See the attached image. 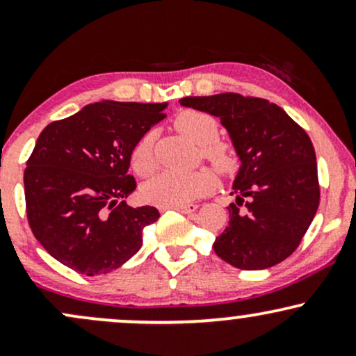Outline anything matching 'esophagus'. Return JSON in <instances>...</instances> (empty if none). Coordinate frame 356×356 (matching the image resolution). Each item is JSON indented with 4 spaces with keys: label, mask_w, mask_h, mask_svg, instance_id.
Returning a JSON list of instances; mask_svg holds the SVG:
<instances>
[{
    "label": "esophagus",
    "mask_w": 356,
    "mask_h": 356,
    "mask_svg": "<svg viewBox=\"0 0 356 356\" xmlns=\"http://www.w3.org/2000/svg\"><path fill=\"white\" fill-rule=\"evenodd\" d=\"M199 206H195V204H186V206H179V207H174L175 211L182 212V214H192V212L197 211Z\"/></svg>",
    "instance_id": "1"
}]
</instances>
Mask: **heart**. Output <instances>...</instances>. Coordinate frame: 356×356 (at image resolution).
I'll list each match as a JSON object with an SVG mask.
<instances>
[{
	"instance_id": "heart-1",
	"label": "heart",
	"mask_w": 356,
	"mask_h": 356,
	"mask_svg": "<svg viewBox=\"0 0 356 356\" xmlns=\"http://www.w3.org/2000/svg\"><path fill=\"white\" fill-rule=\"evenodd\" d=\"M174 127L194 144L201 145L202 155L220 174H231L238 165L234 150L218 140L219 124L209 113L201 110H182L174 118ZM130 164L138 175H149L157 165L154 152V134L147 132L134 145ZM214 187V179L206 170L197 172H174L165 170L154 175L142 186L144 201L159 207L186 206L202 197Z\"/></svg>"
}]
</instances>
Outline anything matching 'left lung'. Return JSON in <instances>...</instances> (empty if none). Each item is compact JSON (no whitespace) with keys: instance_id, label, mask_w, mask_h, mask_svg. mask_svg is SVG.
Segmentation results:
<instances>
[{"instance_id":"obj_1","label":"left lung","mask_w":356,"mask_h":356,"mask_svg":"<svg viewBox=\"0 0 356 356\" xmlns=\"http://www.w3.org/2000/svg\"><path fill=\"white\" fill-rule=\"evenodd\" d=\"M181 105L219 117L241 169L229 224L212 244L231 266L254 271L300 246L320 204L316 155L308 134L276 104L241 93L186 97Z\"/></svg>"}]
</instances>
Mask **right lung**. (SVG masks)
<instances>
[{
	"label": "right lung",
	"instance_id": "right-lung-1",
	"mask_svg": "<svg viewBox=\"0 0 356 356\" xmlns=\"http://www.w3.org/2000/svg\"><path fill=\"white\" fill-rule=\"evenodd\" d=\"M165 107L97 102L40 134L24 169L26 216L35 238L61 264L99 276L140 249L142 231L161 214L124 201L137 187L130 152Z\"/></svg>",
	"mask_w": 356,
	"mask_h": 356
}]
</instances>
